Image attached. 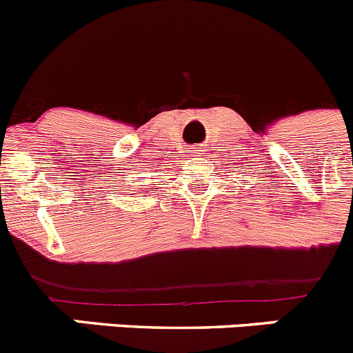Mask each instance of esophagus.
Instances as JSON below:
<instances>
[{
  "label": "esophagus",
  "instance_id": "esophagus-1",
  "mask_svg": "<svg viewBox=\"0 0 353 353\" xmlns=\"http://www.w3.org/2000/svg\"><path fill=\"white\" fill-rule=\"evenodd\" d=\"M193 151H195V153H200V151H203L202 148H193Z\"/></svg>",
  "mask_w": 353,
  "mask_h": 353
}]
</instances>
